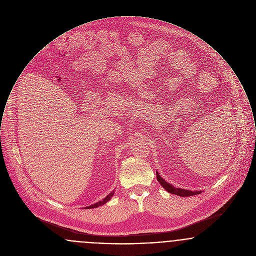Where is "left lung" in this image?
I'll return each mask as SVG.
<instances>
[{
    "mask_svg": "<svg viewBox=\"0 0 256 256\" xmlns=\"http://www.w3.org/2000/svg\"><path fill=\"white\" fill-rule=\"evenodd\" d=\"M156 176H157V180L159 181V183L161 184L162 188H166V190H168L170 194H176L179 196H194V194H198L202 192V190H184V188H175L174 186L170 185V183H168L166 180H164L162 178L160 174L156 172Z\"/></svg>",
    "mask_w": 256,
    "mask_h": 256,
    "instance_id": "left-lung-1",
    "label": "left lung"
}]
</instances>
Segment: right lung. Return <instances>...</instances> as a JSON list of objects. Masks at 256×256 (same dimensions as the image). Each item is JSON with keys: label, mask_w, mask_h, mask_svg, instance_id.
<instances>
[{"label": "right lung", "mask_w": 256, "mask_h": 256, "mask_svg": "<svg viewBox=\"0 0 256 256\" xmlns=\"http://www.w3.org/2000/svg\"><path fill=\"white\" fill-rule=\"evenodd\" d=\"M114 192H110V194H108L103 200H100V202H97V203H94V204H92V205H90V206H88V207H86V209L88 208V209H92V208H96V207H99V206H101V205H103V204H105L106 202H108L110 198H112V196H114Z\"/></svg>", "instance_id": "add662e5"}]
</instances>
